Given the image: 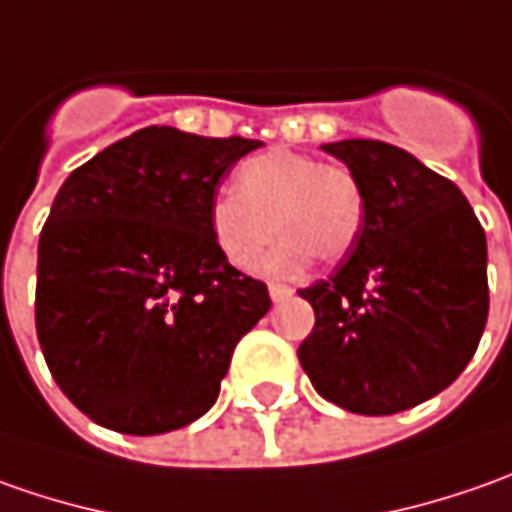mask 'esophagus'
<instances>
[{
  "label": "esophagus",
  "mask_w": 512,
  "mask_h": 512,
  "mask_svg": "<svg viewBox=\"0 0 512 512\" xmlns=\"http://www.w3.org/2000/svg\"><path fill=\"white\" fill-rule=\"evenodd\" d=\"M269 294H272L274 303H280V300L291 297V289L289 286H283V283H272V286H269Z\"/></svg>",
  "instance_id": "obj_1"
}]
</instances>
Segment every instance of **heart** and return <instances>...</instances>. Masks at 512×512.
<instances>
[{
  "mask_svg": "<svg viewBox=\"0 0 512 512\" xmlns=\"http://www.w3.org/2000/svg\"><path fill=\"white\" fill-rule=\"evenodd\" d=\"M365 201L360 181L340 164L291 150L260 152L235 172V189L209 203V232L223 257L243 272L257 269L283 235L272 269L294 272L317 260H340L360 238Z\"/></svg>",
  "mask_w": 512,
  "mask_h": 512,
  "instance_id": "b5f03b06",
  "label": "heart"
}]
</instances>
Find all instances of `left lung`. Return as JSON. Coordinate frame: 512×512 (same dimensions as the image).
Instances as JSON below:
<instances>
[{
    "label": "left lung",
    "mask_w": 512,
    "mask_h": 512,
    "mask_svg": "<svg viewBox=\"0 0 512 512\" xmlns=\"http://www.w3.org/2000/svg\"><path fill=\"white\" fill-rule=\"evenodd\" d=\"M360 181V238L300 297L314 328L297 357L314 391L388 416L445 391L487 323V240L462 189L385 141L323 144Z\"/></svg>",
    "instance_id": "obj_1"
}]
</instances>
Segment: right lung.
<instances>
[{"label": "right lung", "mask_w": 512, "mask_h": 512, "mask_svg": "<svg viewBox=\"0 0 512 512\" xmlns=\"http://www.w3.org/2000/svg\"><path fill=\"white\" fill-rule=\"evenodd\" d=\"M257 147L144 127L59 189L39 238L36 334L64 397L98 425L155 436L195 422L272 306L209 232L221 178Z\"/></svg>", "instance_id": "1"}]
</instances>
